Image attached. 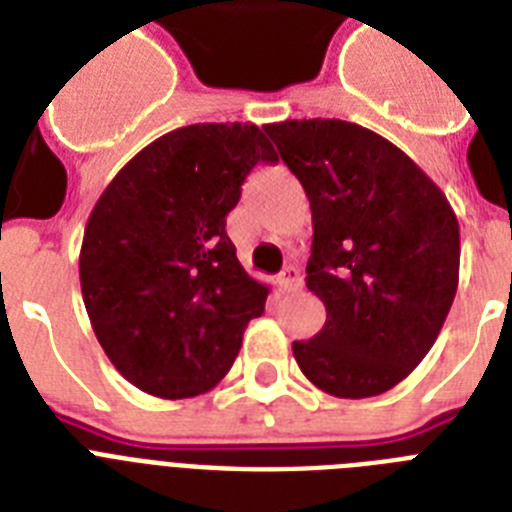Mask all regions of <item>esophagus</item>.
Wrapping results in <instances>:
<instances>
[{
  "label": "esophagus",
  "instance_id": "esophagus-1",
  "mask_svg": "<svg viewBox=\"0 0 512 512\" xmlns=\"http://www.w3.org/2000/svg\"><path fill=\"white\" fill-rule=\"evenodd\" d=\"M301 282H304V280H301V272H298L293 264H288V267L280 272V277H277V285H280L282 290H288V293H290V290L301 288Z\"/></svg>",
  "mask_w": 512,
  "mask_h": 512
}]
</instances>
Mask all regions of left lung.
Masks as SVG:
<instances>
[{
  "instance_id": "8db88e82",
  "label": "left lung",
  "mask_w": 512,
  "mask_h": 512,
  "mask_svg": "<svg viewBox=\"0 0 512 512\" xmlns=\"http://www.w3.org/2000/svg\"><path fill=\"white\" fill-rule=\"evenodd\" d=\"M264 132L312 206L306 288L327 312L293 357L325 394H383L423 362L455 301V211L410 155L359 124L304 118Z\"/></svg>"
}]
</instances>
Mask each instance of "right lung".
I'll use <instances>...</instances> for the list:
<instances>
[{"mask_svg":"<svg viewBox=\"0 0 512 512\" xmlns=\"http://www.w3.org/2000/svg\"><path fill=\"white\" fill-rule=\"evenodd\" d=\"M256 124H192L140 150L89 214L79 256L92 330L145 394L187 399L230 372L269 288L235 256L227 214L256 163Z\"/></svg>","mask_w":512,"mask_h":512,"instance_id":"obj_1","label":"right lung"}]
</instances>
